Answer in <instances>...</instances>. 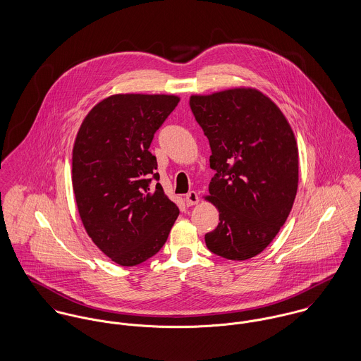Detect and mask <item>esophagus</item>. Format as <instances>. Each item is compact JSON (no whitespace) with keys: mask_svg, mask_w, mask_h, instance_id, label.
<instances>
[{"mask_svg":"<svg viewBox=\"0 0 361 361\" xmlns=\"http://www.w3.org/2000/svg\"><path fill=\"white\" fill-rule=\"evenodd\" d=\"M185 202H187L188 206L197 204V203L200 202V197H198V194H197L195 191H190V192L187 194V197H185Z\"/></svg>","mask_w":361,"mask_h":361,"instance_id":"esophagus-1","label":"esophagus"}]
</instances>
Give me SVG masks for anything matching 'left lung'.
<instances>
[{"label": "left lung", "instance_id": "obj_1", "mask_svg": "<svg viewBox=\"0 0 361 361\" xmlns=\"http://www.w3.org/2000/svg\"><path fill=\"white\" fill-rule=\"evenodd\" d=\"M190 106L212 149L209 195L219 226L204 235L210 252L247 260L286 221L298 191L296 138L280 108L262 91L235 87L191 95Z\"/></svg>", "mask_w": 361, "mask_h": 361}]
</instances>
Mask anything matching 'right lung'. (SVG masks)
<instances>
[{
  "label": "right lung",
  "instance_id": "right-lung-1",
  "mask_svg": "<svg viewBox=\"0 0 361 361\" xmlns=\"http://www.w3.org/2000/svg\"><path fill=\"white\" fill-rule=\"evenodd\" d=\"M167 94H114L84 118L72 154L82 226L112 262L137 266L161 250L178 207L158 183L154 134L178 105Z\"/></svg>",
  "mask_w": 361,
  "mask_h": 361
}]
</instances>
